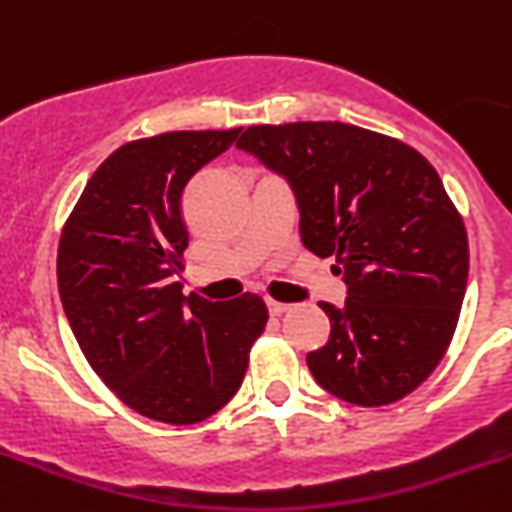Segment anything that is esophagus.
Returning <instances> with one entry per match:
<instances>
[{"mask_svg":"<svg viewBox=\"0 0 512 512\" xmlns=\"http://www.w3.org/2000/svg\"><path fill=\"white\" fill-rule=\"evenodd\" d=\"M267 308H270L272 315H283L285 310H290L288 303H280V300H267Z\"/></svg>","mask_w":512,"mask_h":512,"instance_id":"34e87169","label":"esophagus"}]
</instances>
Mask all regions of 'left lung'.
<instances>
[{
  "instance_id": "8db88e82",
  "label": "left lung",
  "mask_w": 512,
  "mask_h": 512,
  "mask_svg": "<svg viewBox=\"0 0 512 512\" xmlns=\"http://www.w3.org/2000/svg\"><path fill=\"white\" fill-rule=\"evenodd\" d=\"M237 146L290 179L303 245L336 257L341 310L321 303L331 338L308 353L315 381L358 407L412 394L460 321L470 247L434 166L399 138L338 121L250 126Z\"/></svg>"
}]
</instances>
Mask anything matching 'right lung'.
<instances>
[{
  "mask_svg": "<svg viewBox=\"0 0 512 512\" xmlns=\"http://www.w3.org/2000/svg\"><path fill=\"white\" fill-rule=\"evenodd\" d=\"M232 131H166L116 148L60 234L57 288L90 369L133 412L197 424L227 404L267 326V305L181 295L189 245L181 197Z\"/></svg>",
  "mask_w": 512,
  "mask_h": 512,
  "instance_id": "1",
  "label": "right lung"
}]
</instances>
